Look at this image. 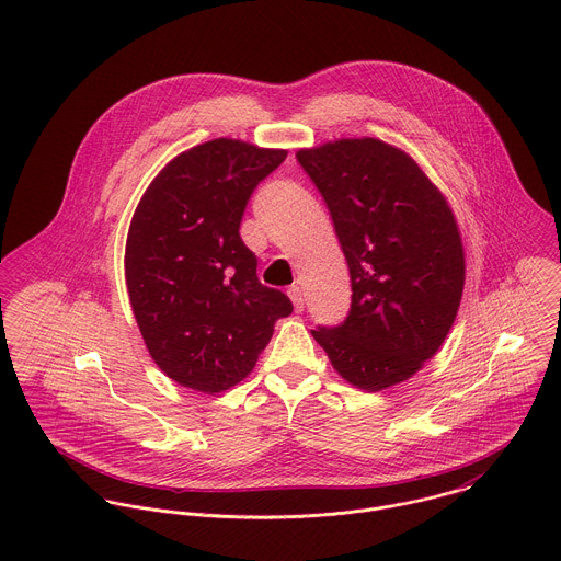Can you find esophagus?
<instances>
[{"instance_id": "34e87169", "label": "esophagus", "mask_w": 561, "mask_h": 561, "mask_svg": "<svg viewBox=\"0 0 561 561\" xmlns=\"http://www.w3.org/2000/svg\"><path fill=\"white\" fill-rule=\"evenodd\" d=\"M288 297L293 299V304H295L297 310L304 308V290H301L297 284H293V286L288 288Z\"/></svg>"}]
</instances>
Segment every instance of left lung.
<instances>
[{
  "label": "left lung",
  "mask_w": 561,
  "mask_h": 561,
  "mask_svg": "<svg viewBox=\"0 0 561 561\" xmlns=\"http://www.w3.org/2000/svg\"><path fill=\"white\" fill-rule=\"evenodd\" d=\"M322 193L351 273V310L312 337L362 390L413 377L446 340L463 290V249L450 206L413 159L379 139L297 152Z\"/></svg>",
  "instance_id": "left-lung-1"
}]
</instances>
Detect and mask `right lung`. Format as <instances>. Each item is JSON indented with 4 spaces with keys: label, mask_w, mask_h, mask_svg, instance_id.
Returning <instances> with one entry per match:
<instances>
[{
    "label": "right lung",
    "mask_w": 561,
    "mask_h": 561,
    "mask_svg": "<svg viewBox=\"0 0 561 561\" xmlns=\"http://www.w3.org/2000/svg\"><path fill=\"white\" fill-rule=\"evenodd\" d=\"M286 150L213 139L182 154L144 193L126 239V286L154 364L178 383L221 392L242 381L290 299L257 279L239 237L257 184Z\"/></svg>",
    "instance_id": "right-lung-1"
}]
</instances>
